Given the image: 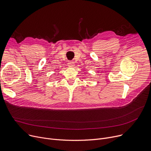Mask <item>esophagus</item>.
<instances>
[{"label":"esophagus","mask_w":151,"mask_h":151,"mask_svg":"<svg viewBox=\"0 0 151 151\" xmlns=\"http://www.w3.org/2000/svg\"><path fill=\"white\" fill-rule=\"evenodd\" d=\"M68 65V66H69V68H73V67L74 66V61H70V62H69Z\"/></svg>","instance_id":"1"}]
</instances>
